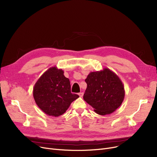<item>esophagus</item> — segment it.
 Instances as JSON below:
<instances>
[{"label":"esophagus","instance_id":"34e87169","mask_svg":"<svg viewBox=\"0 0 157 157\" xmlns=\"http://www.w3.org/2000/svg\"><path fill=\"white\" fill-rule=\"evenodd\" d=\"M79 97H82L83 96V92H80V93H79Z\"/></svg>","mask_w":157,"mask_h":157}]
</instances>
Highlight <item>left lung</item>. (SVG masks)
<instances>
[{"label": "left lung", "instance_id": "obj_1", "mask_svg": "<svg viewBox=\"0 0 157 157\" xmlns=\"http://www.w3.org/2000/svg\"><path fill=\"white\" fill-rule=\"evenodd\" d=\"M85 82L87 87L83 98L97 114H111L122 104L125 97L124 86L109 69L90 72Z\"/></svg>", "mask_w": 157, "mask_h": 157}]
</instances>
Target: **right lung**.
Segmentation results:
<instances>
[{"label":"right lung","instance_id":"right-lung-1","mask_svg":"<svg viewBox=\"0 0 157 157\" xmlns=\"http://www.w3.org/2000/svg\"><path fill=\"white\" fill-rule=\"evenodd\" d=\"M33 96L41 110L55 117L63 114L79 97L71 93L69 79L56 67L48 69L39 78L33 88Z\"/></svg>","mask_w":157,"mask_h":157}]
</instances>
